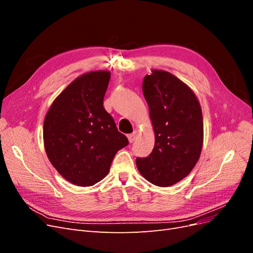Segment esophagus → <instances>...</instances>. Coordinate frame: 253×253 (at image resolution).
<instances>
[{
	"label": "esophagus",
	"mask_w": 253,
	"mask_h": 253,
	"mask_svg": "<svg viewBox=\"0 0 253 253\" xmlns=\"http://www.w3.org/2000/svg\"><path fill=\"white\" fill-rule=\"evenodd\" d=\"M136 138H137V132H134V133H132V134H128V135H127V139H128V141L131 142V143L134 142Z\"/></svg>",
	"instance_id": "esophagus-1"
}]
</instances>
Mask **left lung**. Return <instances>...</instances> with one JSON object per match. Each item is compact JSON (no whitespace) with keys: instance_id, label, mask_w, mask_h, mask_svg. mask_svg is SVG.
I'll return each instance as SVG.
<instances>
[{"instance_id":"1","label":"left lung","mask_w":253,"mask_h":253,"mask_svg":"<svg viewBox=\"0 0 253 253\" xmlns=\"http://www.w3.org/2000/svg\"><path fill=\"white\" fill-rule=\"evenodd\" d=\"M155 133L151 154L137 158L139 173L158 187H171L190 174L204 142L201 104L194 91L169 72L152 70L142 82Z\"/></svg>"}]
</instances>
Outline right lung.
Returning a JSON list of instances; mask_svg holds the SVG:
<instances>
[{
  "label": "right lung",
  "instance_id": "add662e5",
  "mask_svg": "<svg viewBox=\"0 0 253 253\" xmlns=\"http://www.w3.org/2000/svg\"><path fill=\"white\" fill-rule=\"evenodd\" d=\"M109 71L85 73L61 91L46 113L44 148L63 178L89 187L108 175L116 153L128 144L103 108Z\"/></svg>",
  "mask_w": 253,
  "mask_h": 253
}]
</instances>
